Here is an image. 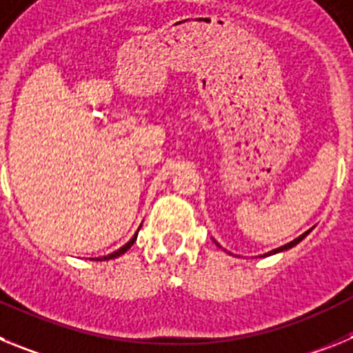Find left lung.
Returning a JSON list of instances; mask_svg holds the SVG:
<instances>
[{"mask_svg": "<svg viewBox=\"0 0 353 353\" xmlns=\"http://www.w3.org/2000/svg\"><path fill=\"white\" fill-rule=\"evenodd\" d=\"M311 232H313V228H311V230H307V232H305V233H302V235H301V236H297V239H293V240H292V242H288V244L281 245V248H277V249H272V251H269V252H265L263 256H272V254H277V252L288 251V249L295 248V245H297V244H299V242H302V240H304V239H305V236L310 235V233H311ZM214 242H215V240H214ZM215 244H217V242H215ZM217 245H219V244H217ZM219 248H221V245H219Z\"/></svg>", "mask_w": 353, "mask_h": 353, "instance_id": "left-lung-1", "label": "left lung"}]
</instances>
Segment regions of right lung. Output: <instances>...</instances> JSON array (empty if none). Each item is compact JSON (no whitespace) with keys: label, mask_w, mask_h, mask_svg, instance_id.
Returning a JSON list of instances; mask_svg holds the SVG:
<instances>
[{"label":"right lung","mask_w":353,"mask_h":353,"mask_svg":"<svg viewBox=\"0 0 353 353\" xmlns=\"http://www.w3.org/2000/svg\"><path fill=\"white\" fill-rule=\"evenodd\" d=\"M141 228V226H139ZM139 228H138V232H139ZM138 232L134 233V236L132 239L129 240V242H127L125 245H121L120 249H118V251H113L111 252V254H108V256H101V258H90V260H95V261H105V260H113V258H118V256H121V254H123V252H127L129 251L130 248H132V244L134 242H136V239H138Z\"/></svg>","instance_id":"add662e5"}]
</instances>
